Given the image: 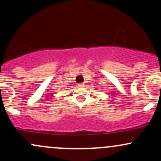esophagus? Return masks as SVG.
<instances>
[{
	"mask_svg": "<svg viewBox=\"0 0 161 161\" xmlns=\"http://www.w3.org/2000/svg\"><path fill=\"white\" fill-rule=\"evenodd\" d=\"M78 86L79 87H84L85 86V84H84V83H79Z\"/></svg>",
	"mask_w": 161,
	"mask_h": 161,
	"instance_id": "obj_1",
	"label": "esophagus"
}]
</instances>
